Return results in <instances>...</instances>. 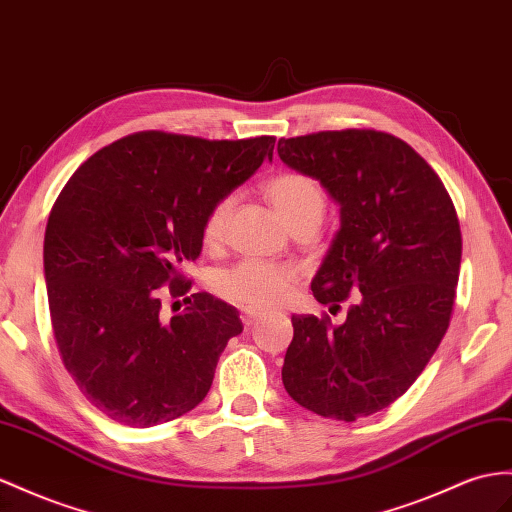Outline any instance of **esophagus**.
<instances>
[{
    "label": "esophagus",
    "instance_id": "1",
    "mask_svg": "<svg viewBox=\"0 0 512 512\" xmlns=\"http://www.w3.org/2000/svg\"><path fill=\"white\" fill-rule=\"evenodd\" d=\"M240 318H242V324H244V326H246V329H248V326H253V324H255V322H257L259 318H261V313H257V311H248V309H244V311H242V316H240Z\"/></svg>",
    "mask_w": 512,
    "mask_h": 512
}]
</instances>
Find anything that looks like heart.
I'll return each instance as SVG.
<instances>
[{"instance_id":"obj_1","label":"heart","mask_w":512,"mask_h":512,"mask_svg":"<svg viewBox=\"0 0 512 512\" xmlns=\"http://www.w3.org/2000/svg\"><path fill=\"white\" fill-rule=\"evenodd\" d=\"M266 199L277 209L285 225L294 229L298 225H316L324 216V192L316 181L303 173L285 170L264 183ZM233 205V196H222L205 214L203 240L216 244L225 238L227 220ZM298 277L290 266L261 264V261H240L216 274L214 290L227 303L248 311H270L285 305Z\"/></svg>"}]
</instances>
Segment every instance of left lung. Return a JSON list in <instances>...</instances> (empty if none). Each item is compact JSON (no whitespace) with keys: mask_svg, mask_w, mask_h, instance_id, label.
I'll use <instances>...</instances> for the list:
<instances>
[{"mask_svg":"<svg viewBox=\"0 0 512 512\" xmlns=\"http://www.w3.org/2000/svg\"><path fill=\"white\" fill-rule=\"evenodd\" d=\"M279 157L322 183L339 227L313 298L344 324L292 316L283 385L305 409L355 422L409 389L450 326L461 270V227L439 175L404 140L376 129L281 138Z\"/></svg>","mask_w":512,"mask_h":512,"instance_id":"1","label":"left lung"}]
</instances>
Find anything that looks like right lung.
<instances>
[{
    "label": "right lung",
    "mask_w": 512,
    "mask_h": 512,
    "mask_svg": "<svg viewBox=\"0 0 512 512\" xmlns=\"http://www.w3.org/2000/svg\"><path fill=\"white\" fill-rule=\"evenodd\" d=\"M274 136H125L75 170L45 229V283L64 368L101 413L149 428L192 411L220 352L242 333L235 307L207 292L170 321L161 294L186 295L205 214L272 160ZM168 284V288L163 285Z\"/></svg>",
    "instance_id": "add662e5"
}]
</instances>
